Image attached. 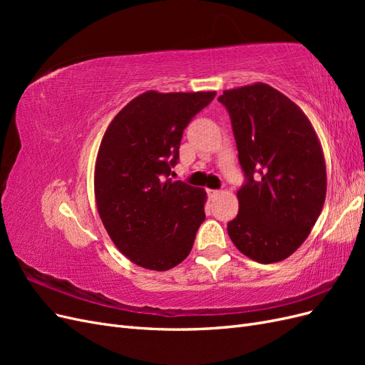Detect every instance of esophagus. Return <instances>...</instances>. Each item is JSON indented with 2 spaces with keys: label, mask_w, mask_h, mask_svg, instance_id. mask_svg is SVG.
Masks as SVG:
<instances>
[{
  "label": "esophagus",
  "mask_w": 365,
  "mask_h": 365,
  "mask_svg": "<svg viewBox=\"0 0 365 365\" xmlns=\"http://www.w3.org/2000/svg\"><path fill=\"white\" fill-rule=\"evenodd\" d=\"M207 193H208L210 197H216L220 192H219V190H207Z\"/></svg>",
  "instance_id": "34e87169"
}]
</instances>
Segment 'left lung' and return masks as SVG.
I'll list each match as a JSON object with an SVG mask.
<instances>
[{
  "label": "left lung",
  "instance_id": "8db88e82",
  "mask_svg": "<svg viewBox=\"0 0 365 365\" xmlns=\"http://www.w3.org/2000/svg\"><path fill=\"white\" fill-rule=\"evenodd\" d=\"M247 181L227 230L259 263L289 257L311 233L326 200V161L315 129L291 98L267 83L224 91Z\"/></svg>",
  "mask_w": 365,
  "mask_h": 365
}]
</instances>
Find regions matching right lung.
<instances>
[{"label":"right lung","instance_id":"right-lung-1","mask_svg":"<svg viewBox=\"0 0 365 365\" xmlns=\"http://www.w3.org/2000/svg\"><path fill=\"white\" fill-rule=\"evenodd\" d=\"M215 91H146L109 123L94 169L97 212L114 245L141 268L168 271L189 256L207 193L169 175L182 130Z\"/></svg>","mask_w":365,"mask_h":365}]
</instances>
